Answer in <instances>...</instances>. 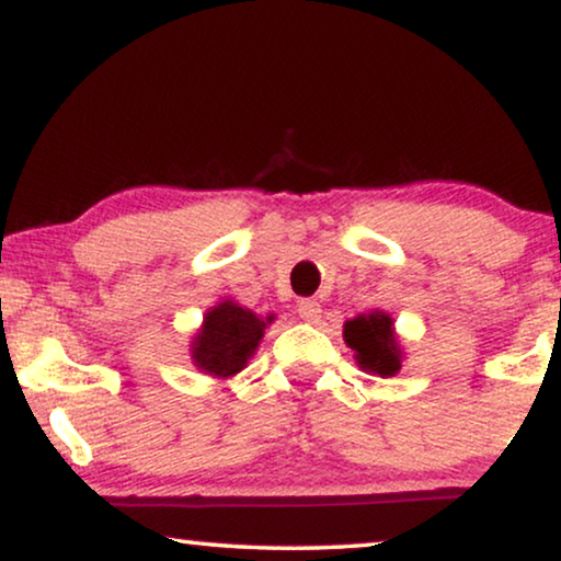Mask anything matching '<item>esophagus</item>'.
I'll return each mask as SVG.
<instances>
[{
  "instance_id": "obj_1",
  "label": "esophagus",
  "mask_w": 561,
  "mask_h": 561,
  "mask_svg": "<svg viewBox=\"0 0 561 561\" xmlns=\"http://www.w3.org/2000/svg\"><path fill=\"white\" fill-rule=\"evenodd\" d=\"M320 302L318 299H299L297 302V314L302 320H307V322H314L320 318Z\"/></svg>"
}]
</instances>
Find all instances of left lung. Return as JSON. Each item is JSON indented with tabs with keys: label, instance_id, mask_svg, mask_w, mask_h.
I'll use <instances>...</instances> for the list:
<instances>
[{
	"label": "left lung",
	"instance_id": "left-lung-1",
	"mask_svg": "<svg viewBox=\"0 0 561 561\" xmlns=\"http://www.w3.org/2000/svg\"><path fill=\"white\" fill-rule=\"evenodd\" d=\"M343 341L351 351H356V360L368 374L381 378L399 374L401 368V345L393 333V320L386 312H368L348 320L343 325Z\"/></svg>",
	"mask_w": 561,
	"mask_h": 561
}]
</instances>
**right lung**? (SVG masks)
Here are the masks:
<instances>
[{"instance_id":"add662e5","label":"right lung","mask_w":561,"mask_h":561,"mask_svg":"<svg viewBox=\"0 0 561 561\" xmlns=\"http://www.w3.org/2000/svg\"><path fill=\"white\" fill-rule=\"evenodd\" d=\"M272 320L274 314L259 318L247 307L224 299L205 312L203 328L191 343L193 363L203 374L216 378L236 376L241 368H247L249 358L259 348V341L264 337L266 322Z\"/></svg>"}]
</instances>
